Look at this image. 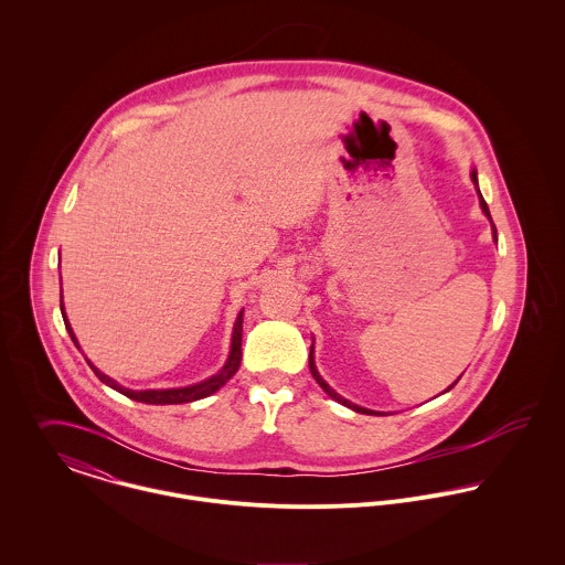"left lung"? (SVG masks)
I'll return each mask as SVG.
<instances>
[{
	"label": "left lung",
	"mask_w": 565,
	"mask_h": 565,
	"mask_svg": "<svg viewBox=\"0 0 565 565\" xmlns=\"http://www.w3.org/2000/svg\"><path fill=\"white\" fill-rule=\"evenodd\" d=\"M472 182L477 184V189H479V178H477V169L472 171ZM479 198H481V209H483L484 215L491 220V215H489V209H487V202L483 200V195H481V191H479ZM491 226H493V222H491ZM493 239H495V226H493ZM498 242V239H495ZM309 367H311V374H313V379L318 381V385L322 387L323 392L332 398V401H337V403L343 404V406H348V408H352V411H356V413H365V415H385V413H379V411H370V408H363V406H356V404L350 403V401H345V398H341L334 390H330V385L323 381L322 376H320V372H318V367H316V361H313V345H311V354H309ZM461 379V376H459ZM459 379L446 390V392H450L457 383H459Z\"/></svg>",
	"instance_id": "1"
}]
</instances>
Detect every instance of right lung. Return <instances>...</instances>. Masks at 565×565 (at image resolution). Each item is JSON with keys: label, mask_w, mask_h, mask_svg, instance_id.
<instances>
[{"label": "right lung", "mask_w": 565, "mask_h": 565, "mask_svg": "<svg viewBox=\"0 0 565 565\" xmlns=\"http://www.w3.org/2000/svg\"><path fill=\"white\" fill-rule=\"evenodd\" d=\"M61 313H63V320H65V326H67V332H70V337H72V341L76 343V348L81 350V345H78V339H76V334H74V330H72V326L67 322V316H65V307H63V291H61ZM242 332H243V311H239V316H237V322H235V328H233V345H231V354H228V361H226V365L217 372V374H213L211 379H206V381H202V383H198V385H189V387H178V390H146V392H132V390H126V387H121L119 383H115L110 376H106V374H102L95 365H90V370L95 372V376L104 383V385H108V387H113L115 392H119V394H124L126 398H130V401H137V403H146V404H182V403H193V401H200V398H206V396H211V394H215L220 387H224L235 374H237V370H239V365H242Z\"/></svg>", "instance_id": "obj_1"}]
</instances>
